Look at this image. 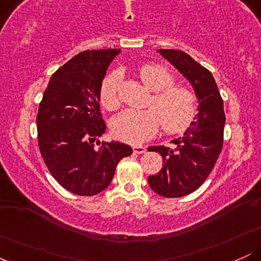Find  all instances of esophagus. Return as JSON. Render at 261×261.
<instances>
[{
	"mask_svg": "<svg viewBox=\"0 0 261 261\" xmlns=\"http://www.w3.org/2000/svg\"><path fill=\"white\" fill-rule=\"evenodd\" d=\"M133 151L136 154H142L146 152V148L143 146H133Z\"/></svg>",
	"mask_w": 261,
	"mask_h": 261,
	"instance_id": "esophagus-1",
	"label": "esophagus"
}]
</instances>
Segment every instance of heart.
I'll use <instances>...</instances> for the list:
<instances>
[{
	"mask_svg": "<svg viewBox=\"0 0 261 261\" xmlns=\"http://www.w3.org/2000/svg\"><path fill=\"white\" fill-rule=\"evenodd\" d=\"M141 80L155 92L149 101L151 109H127L116 115L112 121L113 135L127 143H141L148 141L160 130L169 135L187 131L195 120L197 114V97L184 86H174L175 77L167 67L161 65H145L139 71ZM120 74L110 73L100 87V103L108 110L120 107L119 98Z\"/></svg>",
	"mask_w": 261,
	"mask_h": 261,
	"instance_id": "obj_1",
	"label": "heart"
}]
</instances>
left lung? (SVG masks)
Segmentation results:
<instances>
[{
    "mask_svg": "<svg viewBox=\"0 0 261 261\" xmlns=\"http://www.w3.org/2000/svg\"><path fill=\"white\" fill-rule=\"evenodd\" d=\"M158 53L187 77L199 100V114L184 136L172 141L174 148L149 147L163 158L161 172L148 176L149 187L161 196L181 197L201 187L214 169L222 151L226 115L216 81L207 68L180 50Z\"/></svg>",
    "mask_w": 261,
    "mask_h": 261,
    "instance_id": "obj_1",
    "label": "left lung"
}]
</instances>
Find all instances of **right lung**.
Segmentation results:
<instances>
[{
    "mask_svg": "<svg viewBox=\"0 0 261 261\" xmlns=\"http://www.w3.org/2000/svg\"><path fill=\"white\" fill-rule=\"evenodd\" d=\"M119 49L86 50L50 79L37 115L38 145L56 181L79 196L99 194L118 163L133 153L128 145L95 140L106 133L99 94L101 81Z\"/></svg>",
    "mask_w": 261,
    "mask_h": 261,
    "instance_id": "1",
    "label": "right lung"
}]
</instances>
